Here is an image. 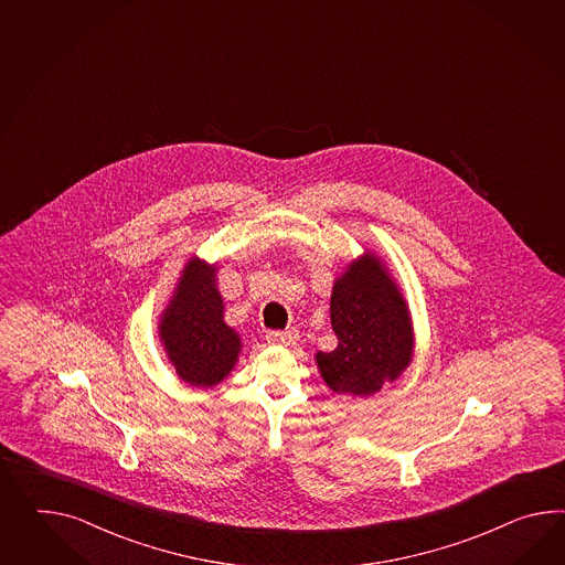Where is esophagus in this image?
<instances>
[{"label":"esophagus","mask_w":565,"mask_h":565,"mask_svg":"<svg viewBox=\"0 0 565 565\" xmlns=\"http://www.w3.org/2000/svg\"><path fill=\"white\" fill-rule=\"evenodd\" d=\"M296 341H298V332L296 331H277L267 334V343L269 344H284V347H288V344H294Z\"/></svg>","instance_id":"esophagus-1"}]
</instances>
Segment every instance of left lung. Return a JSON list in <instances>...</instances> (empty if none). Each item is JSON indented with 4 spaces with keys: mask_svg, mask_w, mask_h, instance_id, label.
Listing matches in <instances>:
<instances>
[{
    "mask_svg": "<svg viewBox=\"0 0 565 565\" xmlns=\"http://www.w3.org/2000/svg\"><path fill=\"white\" fill-rule=\"evenodd\" d=\"M331 324L339 344L331 353L318 351L315 361L334 394L367 398L411 367V308L390 267L370 248L334 277Z\"/></svg>",
    "mask_w": 565,
    "mask_h": 565,
    "instance_id": "8db88e82",
    "label": "left lung"
}]
</instances>
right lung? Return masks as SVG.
I'll use <instances>...</instances> for the list:
<instances>
[{
    "label": "right lung",
    "instance_id": "add662e5",
    "mask_svg": "<svg viewBox=\"0 0 565 565\" xmlns=\"http://www.w3.org/2000/svg\"><path fill=\"white\" fill-rule=\"evenodd\" d=\"M216 274L218 263L190 257L157 324L169 363L193 387L224 382L243 351L241 334L224 320Z\"/></svg>",
    "mask_w": 565,
    "mask_h": 565
}]
</instances>
